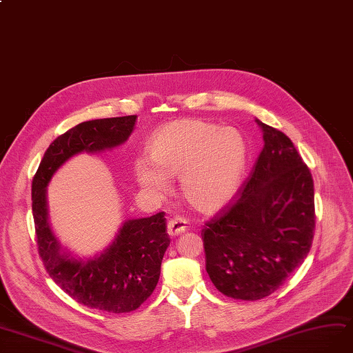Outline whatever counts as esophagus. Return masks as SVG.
Listing matches in <instances>:
<instances>
[{
    "mask_svg": "<svg viewBox=\"0 0 353 353\" xmlns=\"http://www.w3.org/2000/svg\"><path fill=\"white\" fill-rule=\"evenodd\" d=\"M186 230H188V221L185 218L176 216L173 219H170L167 224V232H168V236H172V237L180 236V234L185 232Z\"/></svg>",
    "mask_w": 353,
    "mask_h": 353,
    "instance_id": "34e87169",
    "label": "esophagus"
}]
</instances>
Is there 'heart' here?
Wrapping results in <instances>:
<instances>
[{
    "mask_svg": "<svg viewBox=\"0 0 353 353\" xmlns=\"http://www.w3.org/2000/svg\"><path fill=\"white\" fill-rule=\"evenodd\" d=\"M150 160L135 163L138 185L164 196L180 176L185 201L199 212H215L239 192L249 147L236 128L201 119H180L157 129L148 142Z\"/></svg>",
    "mask_w": 353,
    "mask_h": 353,
    "instance_id": "1",
    "label": "heart"
}]
</instances>
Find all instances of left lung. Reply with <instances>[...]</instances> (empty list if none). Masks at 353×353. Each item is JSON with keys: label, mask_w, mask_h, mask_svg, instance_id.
Here are the masks:
<instances>
[{"label": "left lung", "mask_w": 353, "mask_h": 353, "mask_svg": "<svg viewBox=\"0 0 353 353\" xmlns=\"http://www.w3.org/2000/svg\"><path fill=\"white\" fill-rule=\"evenodd\" d=\"M263 150L240 198L202 231L206 272L227 296L256 301L303 265L316 227L314 183L292 141L256 119Z\"/></svg>", "instance_id": "obj_1"}]
</instances>
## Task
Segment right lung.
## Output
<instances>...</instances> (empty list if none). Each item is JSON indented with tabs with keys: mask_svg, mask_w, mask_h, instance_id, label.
<instances>
[{
	"mask_svg": "<svg viewBox=\"0 0 353 353\" xmlns=\"http://www.w3.org/2000/svg\"><path fill=\"white\" fill-rule=\"evenodd\" d=\"M135 122L137 116H122L74 126L50 143L32 183L39 254L50 278L75 301L108 312L134 311L155 290L170 245L165 214L125 219L106 249L84 257L63 247L52 230L46 188L72 157L121 147L132 134Z\"/></svg>",
	"mask_w": 353,
	"mask_h": 353,
	"instance_id": "1",
	"label": "right lung"
}]
</instances>
